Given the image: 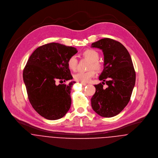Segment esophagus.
I'll return each instance as SVG.
<instances>
[{"instance_id":"34e87169","label":"esophagus","mask_w":158,"mask_h":158,"mask_svg":"<svg viewBox=\"0 0 158 158\" xmlns=\"http://www.w3.org/2000/svg\"><path fill=\"white\" fill-rule=\"evenodd\" d=\"M82 85H87V84H85V83H82V82H81V83Z\"/></svg>"}]
</instances>
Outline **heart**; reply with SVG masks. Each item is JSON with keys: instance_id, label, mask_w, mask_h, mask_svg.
<instances>
[{"instance_id": "b5f03b06", "label": "heart", "mask_w": 158, "mask_h": 158, "mask_svg": "<svg viewBox=\"0 0 158 158\" xmlns=\"http://www.w3.org/2000/svg\"><path fill=\"white\" fill-rule=\"evenodd\" d=\"M82 56L85 58L91 61V68H94L96 70H100L101 69V65L98 61L99 58V53L94 49H87L82 52ZM78 64V60L75 56L69 57L67 60V65L69 68L72 71H76ZM95 75L94 70H91L87 72H79L74 76V79L80 82L86 83L88 82L92 77Z\"/></svg>"}]
</instances>
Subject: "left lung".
<instances>
[{"label":"left lung","mask_w":158,"mask_h":158,"mask_svg":"<svg viewBox=\"0 0 158 158\" xmlns=\"http://www.w3.org/2000/svg\"><path fill=\"white\" fill-rule=\"evenodd\" d=\"M91 48L102 50L104 54V69L99 77L102 82L94 85L92 108L102 117H114L128 104L135 85L136 73L132 59L123 45L113 39H100L93 43ZM104 81L108 85L106 89L102 85Z\"/></svg>","instance_id":"8db88e82"}]
</instances>
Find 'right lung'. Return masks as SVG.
<instances>
[{
	"mask_svg": "<svg viewBox=\"0 0 158 158\" xmlns=\"http://www.w3.org/2000/svg\"><path fill=\"white\" fill-rule=\"evenodd\" d=\"M77 52L75 48L52 42L37 48L27 60L23 80L28 98L44 118L60 119L71 107V92L76 82L57 85L56 81L73 79L67 60Z\"/></svg>",
	"mask_w": 158,
	"mask_h": 158,
	"instance_id": "add662e5",
	"label": "right lung"
}]
</instances>
